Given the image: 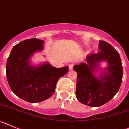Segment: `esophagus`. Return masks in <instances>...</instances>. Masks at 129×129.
<instances>
[{
  "instance_id": "34e87169",
  "label": "esophagus",
  "mask_w": 129,
  "mask_h": 129,
  "mask_svg": "<svg viewBox=\"0 0 129 129\" xmlns=\"http://www.w3.org/2000/svg\"><path fill=\"white\" fill-rule=\"evenodd\" d=\"M73 66H74V64H73V63H71V64L69 65V70H72V69H73Z\"/></svg>"
}]
</instances>
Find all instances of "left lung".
Segmentation results:
<instances>
[{"instance_id":"left-lung-1","label":"left lung","mask_w":129,"mask_h":129,"mask_svg":"<svg viewBox=\"0 0 129 129\" xmlns=\"http://www.w3.org/2000/svg\"><path fill=\"white\" fill-rule=\"evenodd\" d=\"M97 53L86 56V63L75 65L78 74L76 96L85 105L99 107L111 99L120 89L123 77V68L118 52L110 44L99 41ZM106 61L108 66L103 74L96 77L94 71L99 62Z\"/></svg>"}]
</instances>
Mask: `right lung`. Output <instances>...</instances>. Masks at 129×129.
<instances>
[{"label": "right lung", "mask_w": 129, "mask_h": 129, "mask_svg": "<svg viewBox=\"0 0 129 129\" xmlns=\"http://www.w3.org/2000/svg\"><path fill=\"white\" fill-rule=\"evenodd\" d=\"M44 41L26 39L14 46L7 60L6 76L11 89L18 97L30 103L51 97L56 83L69 70L68 66L53 67L49 63L32 66L30 58L43 49Z\"/></svg>", "instance_id": "1"}]
</instances>
